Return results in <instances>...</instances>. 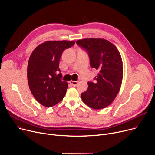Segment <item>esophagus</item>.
I'll return each mask as SVG.
<instances>
[{
    "label": "esophagus",
    "instance_id": "1",
    "mask_svg": "<svg viewBox=\"0 0 155 155\" xmlns=\"http://www.w3.org/2000/svg\"><path fill=\"white\" fill-rule=\"evenodd\" d=\"M78 81H70V84H71L73 86H76L77 84H78Z\"/></svg>",
    "mask_w": 155,
    "mask_h": 155
}]
</instances>
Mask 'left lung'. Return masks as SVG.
<instances>
[{
    "instance_id": "left-lung-1",
    "label": "left lung",
    "mask_w": 155,
    "mask_h": 155,
    "mask_svg": "<svg viewBox=\"0 0 155 155\" xmlns=\"http://www.w3.org/2000/svg\"><path fill=\"white\" fill-rule=\"evenodd\" d=\"M77 44L88 52L91 66L99 71L95 82H88V89L81 94L84 103L94 110L108 106L122 85L123 62L120 54L110 41L103 38H83Z\"/></svg>"
}]
</instances>
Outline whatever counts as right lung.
<instances>
[{"label": "right lung", "mask_w": 155, "mask_h": 155, "mask_svg": "<svg viewBox=\"0 0 155 155\" xmlns=\"http://www.w3.org/2000/svg\"><path fill=\"white\" fill-rule=\"evenodd\" d=\"M75 41H45L33 50L29 58L27 78L29 88L37 101L45 107H52L64 97L68 83L62 81L59 68L63 52L71 48Z\"/></svg>", "instance_id": "1"}]
</instances>
